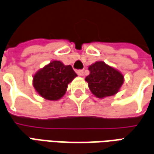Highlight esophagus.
<instances>
[{
    "mask_svg": "<svg viewBox=\"0 0 154 154\" xmlns=\"http://www.w3.org/2000/svg\"><path fill=\"white\" fill-rule=\"evenodd\" d=\"M77 74L79 76H84L85 75V72H84V70H78L77 71Z\"/></svg>",
    "mask_w": 154,
    "mask_h": 154,
    "instance_id": "obj_1",
    "label": "esophagus"
}]
</instances>
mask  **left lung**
<instances>
[{"instance_id":"left-lung-1","label":"left lung","mask_w":154,"mask_h":154,"mask_svg":"<svg viewBox=\"0 0 154 154\" xmlns=\"http://www.w3.org/2000/svg\"><path fill=\"white\" fill-rule=\"evenodd\" d=\"M90 75L85 81L92 94L102 99L116 95L124 83V76L119 70L103 61H97L89 66Z\"/></svg>"}]
</instances>
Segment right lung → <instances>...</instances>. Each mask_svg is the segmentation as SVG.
<instances>
[{"label":"right lung","mask_w":154,"mask_h":154,"mask_svg":"<svg viewBox=\"0 0 154 154\" xmlns=\"http://www.w3.org/2000/svg\"><path fill=\"white\" fill-rule=\"evenodd\" d=\"M77 76L71 65L54 60L40 69L33 75L32 85L43 98L58 100L63 97L68 85Z\"/></svg>","instance_id":"add662e5"}]
</instances>
